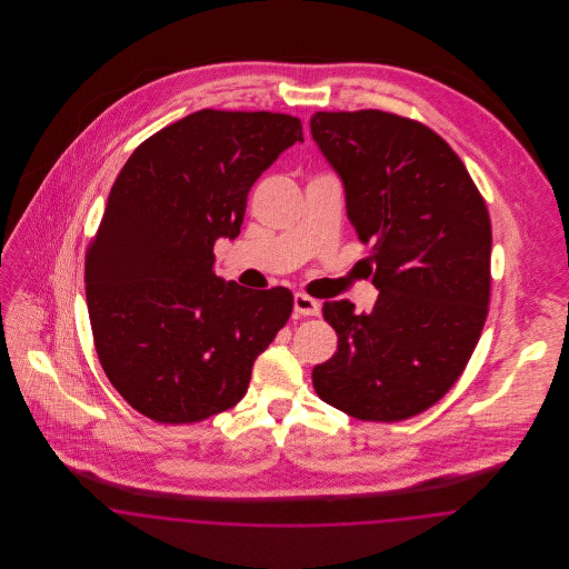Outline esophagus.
<instances>
[{"instance_id": "obj_1", "label": "esophagus", "mask_w": 569, "mask_h": 569, "mask_svg": "<svg viewBox=\"0 0 569 569\" xmlns=\"http://www.w3.org/2000/svg\"><path fill=\"white\" fill-rule=\"evenodd\" d=\"M295 313L297 316H318L320 313V302L316 298L307 297V295H295Z\"/></svg>"}]
</instances>
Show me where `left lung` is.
<instances>
[{"label": "left lung", "mask_w": 569, "mask_h": 569, "mask_svg": "<svg viewBox=\"0 0 569 569\" xmlns=\"http://www.w3.org/2000/svg\"><path fill=\"white\" fill-rule=\"evenodd\" d=\"M311 134L346 188L379 290L371 313L325 302L337 353L318 397L358 420L399 422L435 406L478 346L490 300V217L450 144L383 110L316 112Z\"/></svg>", "instance_id": "obj_1"}]
</instances>
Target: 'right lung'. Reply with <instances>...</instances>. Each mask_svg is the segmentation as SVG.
Returning <instances> with one entry per match:
<instances>
[{"instance_id": "1", "label": "right lung", "mask_w": 569, "mask_h": 569, "mask_svg": "<svg viewBox=\"0 0 569 569\" xmlns=\"http://www.w3.org/2000/svg\"><path fill=\"white\" fill-rule=\"evenodd\" d=\"M295 142L297 117L204 109L121 168L87 247L84 290L100 365L142 416L188 425L237 406L288 322L292 292L221 281L213 244L239 237L251 186Z\"/></svg>"}]
</instances>
